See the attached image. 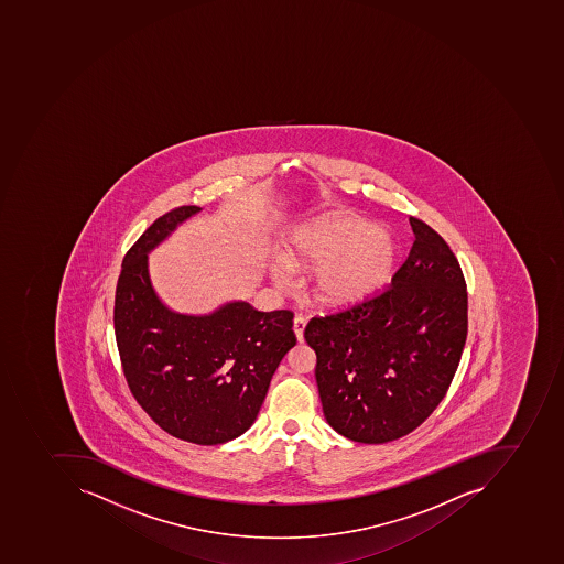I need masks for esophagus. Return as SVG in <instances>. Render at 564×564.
<instances>
[{
  "label": "esophagus",
  "instance_id": "obj_1",
  "mask_svg": "<svg viewBox=\"0 0 564 564\" xmlns=\"http://www.w3.org/2000/svg\"><path fill=\"white\" fill-rule=\"evenodd\" d=\"M305 319L304 317H295L293 319V332H295L296 340H304Z\"/></svg>",
  "mask_w": 564,
  "mask_h": 564
}]
</instances>
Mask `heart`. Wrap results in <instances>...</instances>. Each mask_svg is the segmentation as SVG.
I'll use <instances>...</instances> for the list:
<instances>
[{
    "label": "heart",
    "mask_w": 564,
    "mask_h": 564,
    "mask_svg": "<svg viewBox=\"0 0 564 564\" xmlns=\"http://www.w3.org/2000/svg\"><path fill=\"white\" fill-rule=\"evenodd\" d=\"M398 243L389 230L352 215H323L290 235L284 262L272 265L275 283L289 286L293 271H314L311 293L326 308H352L373 301L398 269Z\"/></svg>",
    "instance_id": "b5f03b06"
}]
</instances>
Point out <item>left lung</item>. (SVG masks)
Segmentation results:
<instances>
[{
	"label": "left lung",
	"instance_id": "8db88e82",
	"mask_svg": "<svg viewBox=\"0 0 564 564\" xmlns=\"http://www.w3.org/2000/svg\"><path fill=\"white\" fill-rule=\"evenodd\" d=\"M392 289L368 304L313 317L321 404L347 440L382 444L419 427L448 391L467 338V289L448 245L419 218Z\"/></svg>",
	"mask_w": 564,
	"mask_h": 564
}]
</instances>
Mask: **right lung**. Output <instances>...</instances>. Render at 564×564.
Listing matches in <instances>:
<instances>
[{
    "mask_svg": "<svg viewBox=\"0 0 564 564\" xmlns=\"http://www.w3.org/2000/svg\"><path fill=\"white\" fill-rule=\"evenodd\" d=\"M202 210L169 212L128 250L116 286L115 334L137 403L172 436L212 446L253 425L296 338L290 311L260 313L232 301L208 314H182L158 296L149 253Z\"/></svg>",
    "mask_w": 564,
    "mask_h": 564,
    "instance_id": "1",
    "label": "right lung"
}]
</instances>
